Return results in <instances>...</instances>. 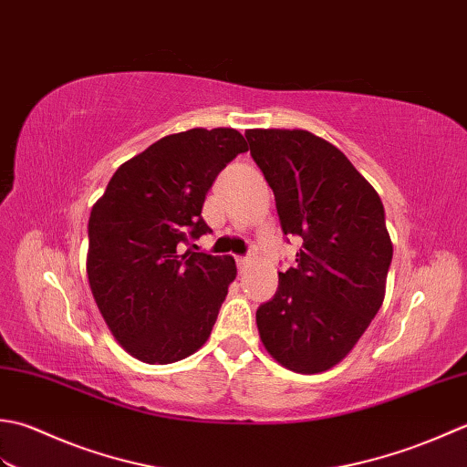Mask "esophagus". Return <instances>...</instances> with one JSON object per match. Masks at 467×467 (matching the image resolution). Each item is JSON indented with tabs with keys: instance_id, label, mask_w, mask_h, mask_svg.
<instances>
[{
	"instance_id": "obj_1",
	"label": "esophagus",
	"mask_w": 467,
	"mask_h": 467,
	"mask_svg": "<svg viewBox=\"0 0 467 467\" xmlns=\"http://www.w3.org/2000/svg\"><path fill=\"white\" fill-rule=\"evenodd\" d=\"M235 264H237V270L244 272V270L247 268V265H250V258H245V255H237Z\"/></svg>"
}]
</instances>
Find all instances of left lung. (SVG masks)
Returning <instances> with one entry per match:
<instances>
[{"instance_id": "1", "label": "left lung", "mask_w": 467, "mask_h": 467, "mask_svg": "<svg viewBox=\"0 0 467 467\" xmlns=\"http://www.w3.org/2000/svg\"><path fill=\"white\" fill-rule=\"evenodd\" d=\"M250 155L272 187L284 235L302 237L255 312L268 353L314 375L345 358L385 298L393 260L385 209L345 153L308 130L252 129Z\"/></svg>"}]
</instances>
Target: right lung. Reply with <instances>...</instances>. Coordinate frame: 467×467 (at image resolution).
<instances>
[{"instance_id":"add662e5","label":"right lung","mask_w":467,"mask_h":467,"mask_svg":"<svg viewBox=\"0 0 467 467\" xmlns=\"http://www.w3.org/2000/svg\"><path fill=\"white\" fill-rule=\"evenodd\" d=\"M247 149L235 129L163 137L122 163L92 207V296L114 338L142 363H175L212 335L235 262L183 254V245L212 232L202 217L205 195Z\"/></svg>"}]
</instances>
